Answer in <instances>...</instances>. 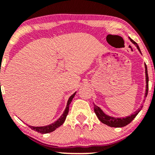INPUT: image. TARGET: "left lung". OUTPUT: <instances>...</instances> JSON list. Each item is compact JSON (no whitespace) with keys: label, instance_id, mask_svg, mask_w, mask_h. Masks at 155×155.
Instances as JSON below:
<instances>
[{"label":"left lung","instance_id":"8db88e82","mask_svg":"<svg viewBox=\"0 0 155 155\" xmlns=\"http://www.w3.org/2000/svg\"><path fill=\"white\" fill-rule=\"evenodd\" d=\"M129 39L130 41L132 42L135 46H136L137 49H138V50L139 51V52L141 54V51H140V48L138 47V44H137L134 41L132 40V39L130 38V37H129ZM144 67H145V76H146V90H145L144 97H146L147 96V93H148L149 77H148V72H147V67L146 64L144 65ZM144 101L145 99L143 100V103H144ZM142 108H143V105H141L140 108H138V109L135 111L134 113L131 114L130 116H127L125 117H114L108 116V115L106 114L103 111V110H101V108L99 107V106H96L95 104H94V111H95L96 116L97 117L98 120H100L101 122H103L104 124L112 127H124V126H126L127 124L130 123V122L133 120V119H134L135 117L137 116V114L139 113Z\"/></svg>","mask_w":155,"mask_h":155}]
</instances>
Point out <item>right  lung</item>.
Here are the masks:
<instances>
[{
	"label": "right lung",
	"instance_id": "1",
	"mask_svg": "<svg viewBox=\"0 0 155 155\" xmlns=\"http://www.w3.org/2000/svg\"><path fill=\"white\" fill-rule=\"evenodd\" d=\"M76 94V92H74L71 96H70V97H69L68 100L66 107H65V109L64 110L63 114L60 116L59 119L57 120V121H55V122H53V123L49 124V125L41 126V127H34V126L29 125V127H31L32 130L36 131V132L44 134V133H49L52 132V131L55 130L57 128H58V127H60V126L64 123L65 119H66V117L68 114V111H69V105L71 104V103L73 98H74Z\"/></svg>",
	"mask_w": 155,
	"mask_h": 155
}]
</instances>
